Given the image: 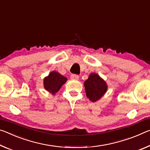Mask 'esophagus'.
<instances>
[{
  "instance_id": "34e87169",
  "label": "esophagus",
  "mask_w": 150,
  "mask_h": 150,
  "mask_svg": "<svg viewBox=\"0 0 150 150\" xmlns=\"http://www.w3.org/2000/svg\"><path fill=\"white\" fill-rule=\"evenodd\" d=\"M79 77L77 75L72 74L71 75V79H73V80H78V79H79Z\"/></svg>"
}]
</instances>
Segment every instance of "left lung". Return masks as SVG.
Returning a JSON list of instances; mask_svg holds the SVG:
<instances>
[{
	"mask_svg": "<svg viewBox=\"0 0 150 150\" xmlns=\"http://www.w3.org/2000/svg\"><path fill=\"white\" fill-rule=\"evenodd\" d=\"M86 96L90 101L98 100L107 91L108 86L103 79L96 73H91L84 83Z\"/></svg>",
	"mask_w": 150,
	"mask_h": 150,
	"instance_id": "obj_1",
	"label": "left lung"
}]
</instances>
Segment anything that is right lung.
<instances>
[{
  "instance_id": "add662e5",
  "label": "right lung",
  "mask_w": 150,
  "mask_h": 150,
  "mask_svg": "<svg viewBox=\"0 0 150 150\" xmlns=\"http://www.w3.org/2000/svg\"><path fill=\"white\" fill-rule=\"evenodd\" d=\"M67 79L65 77L59 74L58 72L53 71L44 79L45 89L53 95L55 94L67 81Z\"/></svg>"
}]
</instances>
